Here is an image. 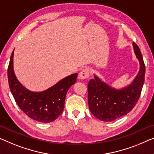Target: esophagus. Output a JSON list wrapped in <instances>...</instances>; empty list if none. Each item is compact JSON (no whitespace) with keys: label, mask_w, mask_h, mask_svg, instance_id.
<instances>
[{"label":"esophagus","mask_w":154,"mask_h":154,"mask_svg":"<svg viewBox=\"0 0 154 154\" xmlns=\"http://www.w3.org/2000/svg\"><path fill=\"white\" fill-rule=\"evenodd\" d=\"M79 78L81 79H88L90 76V70L88 68H84V69L82 70L81 72H79Z\"/></svg>","instance_id":"34e87169"}]
</instances>
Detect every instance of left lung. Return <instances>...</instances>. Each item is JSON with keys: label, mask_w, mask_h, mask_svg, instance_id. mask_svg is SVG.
Segmentation results:
<instances>
[{"label": "left lung", "mask_w": 154, "mask_h": 154, "mask_svg": "<svg viewBox=\"0 0 154 154\" xmlns=\"http://www.w3.org/2000/svg\"><path fill=\"white\" fill-rule=\"evenodd\" d=\"M133 46L140 68L131 84L122 90H116L96 76L88 82L89 109L100 120L111 122L125 116L134 109L139 100L144 82L145 65L139 47L136 43H133Z\"/></svg>", "instance_id": "8db88e82"}]
</instances>
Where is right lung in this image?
I'll use <instances>...</instances> for the list:
<instances>
[{
  "label": "right lung",
  "mask_w": 154,
  "mask_h": 154,
  "mask_svg": "<svg viewBox=\"0 0 154 154\" xmlns=\"http://www.w3.org/2000/svg\"><path fill=\"white\" fill-rule=\"evenodd\" d=\"M14 51L8 68L9 86L16 103L20 110L29 118L40 122H50L62 113L66 93L76 82L77 73L64 78L48 90L34 93L20 84L13 69Z\"/></svg>",
  "instance_id": "right-lung-1"
}]
</instances>
